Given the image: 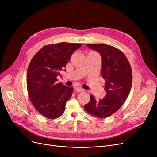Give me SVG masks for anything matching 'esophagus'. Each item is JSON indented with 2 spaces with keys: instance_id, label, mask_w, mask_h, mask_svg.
I'll return each instance as SVG.
<instances>
[{
  "instance_id": "34e87169",
  "label": "esophagus",
  "mask_w": 157,
  "mask_h": 157,
  "mask_svg": "<svg viewBox=\"0 0 157 157\" xmlns=\"http://www.w3.org/2000/svg\"><path fill=\"white\" fill-rule=\"evenodd\" d=\"M75 90L77 92H84V89L79 88V87H75Z\"/></svg>"
}]
</instances>
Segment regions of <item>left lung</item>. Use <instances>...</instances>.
Here are the masks:
<instances>
[{
	"mask_svg": "<svg viewBox=\"0 0 157 157\" xmlns=\"http://www.w3.org/2000/svg\"><path fill=\"white\" fill-rule=\"evenodd\" d=\"M87 46L101 55V75L105 80L104 89L107 94L99 101L91 95L84 108L92 116L105 118L117 112L125 102L132 84V72L126 56L120 49L105 44Z\"/></svg>",
	"mask_w": 157,
	"mask_h": 157,
	"instance_id": "obj_1",
	"label": "left lung"
}]
</instances>
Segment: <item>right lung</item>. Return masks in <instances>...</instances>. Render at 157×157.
<instances>
[{
	"mask_svg": "<svg viewBox=\"0 0 157 157\" xmlns=\"http://www.w3.org/2000/svg\"><path fill=\"white\" fill-rule=\"evenodd\" d=\"M81 44L61 43L41 48L31 60L27 74V86L36 109L48 119L60 117L72 95L73 88L57 83L56 77Z\"/></svg>",
	"mask_w": 157,
	"mask_h": 157,
	"instance_id": "add662e5",
	"label": "right lung"
}]
</instances>
